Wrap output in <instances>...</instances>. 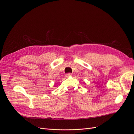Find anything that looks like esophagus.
Listing matches in <instances>:
<instances>
[{
  "instance_id": "34e87169",
  "label": "esophagus",
  "mask_w": 134,
  "mask_h": 134,
  "mask_svg": "<svg viewBox=\"0 0 134 134\" xmlns=\"http://www.w3.org/2000/svg\"><path fill=\"white\" fill-rule=\"evenodd\" d=\"M72 75V74L71 73H68V74H66V75H65V76H66V77H69V76H71Z\"/></svg>"
}]
</instances>
